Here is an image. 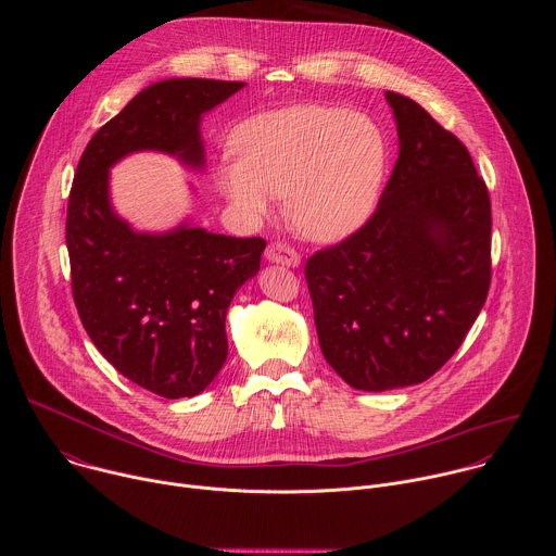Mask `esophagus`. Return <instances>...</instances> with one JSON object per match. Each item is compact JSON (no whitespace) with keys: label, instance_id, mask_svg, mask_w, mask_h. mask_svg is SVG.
I'll use <instances>...</instances> for the list:
<instances>
[{"label":"esophagus","instance_id":"esophagus-1","mask_svg":"<svg viewBox=\"0 0 556 556\" xmlns=\"http://www.w3.org/2000/svg\"><path fill=\"white\" fill-rule=\"evenodd\" d=\"M264 257H266V262H270V264H281V266H290V268H296V266L301 264L299 253H296L294 249H290L288 244H283V242H273V244H268Z\"/></svg>","mask_w":556,"mask_h":556}]
</instances>
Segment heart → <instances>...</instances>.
<instances>
[{"label":"heart","instance_id":"heart-1","mask_svg":"<svg viewBox=\"0 0 556 556\" xmlns=\"http://www.w3.org/2000/svg\"><path fill=\"white\" fill-rule=\"evenodd\" d=\"M232 163L215 169L224 198L251 217L286 198L292 226L314 242H339L374 213L389 165L376 121L348 108L296 105L235 129Z\"/></svg>","mask_w":556,"mask_h":556}]
</instances>
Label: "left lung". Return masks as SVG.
Masks as SVG:
<instances>
[{
  "mask_svg": "<svg viewBox=\"0 0 556 556\" xmlns=\"http://www.w3.org/2000/svg\"><path fill=\"white\" fill-rule=\"evenodd\" d=\"M384 99L401 151L378 206L305 264L321 352L363 391L431 378L491 286V198L468 149L409 97Z\"/></svg>",
  "mask_w": 556,
  "mask_h": 556,
  "instance_id": "obj_1",
  "label": "left lung"
}]
</instances>
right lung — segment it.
<instances>
[{"label": "right lung", "mask_w": 556, "mask_h": 556, "mask_svg": "<svg viewBox=\"0 0 556 556\" xmlns=\"http://www.w3.org/2000/svg\"><path fill=\"white\" fill-rule=\"evenodd\" d=\"M244 86L151 84L92 136L67 200L72 294L88 337L125 378L172 401L202 393L219 374L228 305L260 273L266 242L189 222L167 232L134 230L110 202V169L136 151H163L202 169V116Z\"/></svg>", "instance_id": "obj_1"}]
</instances>
